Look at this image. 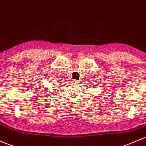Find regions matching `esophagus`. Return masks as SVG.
Returning a JSON list of instances; mask_svg holds the SVG:
<instances>
[{
	"mask_svg": "<svg viewBox=\"0 0 146 146\" xmlns=\"http://www.w3.org/2000/svg\"><path fill=\"white\" fill-rule=\"evenodd\" d=\"M78 80H74V81H73V82H74V84H76V83H78Z\"/></svg>",
	"mask_w": 146,
	"mask_h": 146,
	"instance_id": "obj_1",
	"label": "esophagus"
}]
</instances>
